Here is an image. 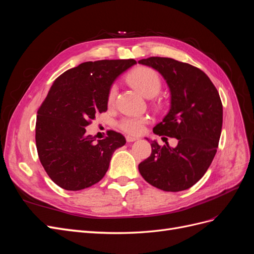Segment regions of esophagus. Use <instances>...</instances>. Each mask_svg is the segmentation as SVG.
<instances>
[{"instance_id": "esophagus-1", "label": "esophagus", "mask_w": 254, "mask_h": 254, "mask_svg": "<svg viewBox=\"0 0 254 254\" xmlns=\"http://www.w3.org/2000/svg\"><path fill=\"white\" fill-rule=\"evenodd\" d=\"M137 140V137L136 136H133V135H126V141L127 142H134V141H136Z\"/></svg>"}]
</instances>
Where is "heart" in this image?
I'll return each instance as SVG.
<instances>
[{"label":"heart","mask_w":254,"mask_h":254,"mask_svg":"<svg viewBox=\"0 0 254 254\" xmlns=\"http://www.w3.org/2000/svg\"><path fill=\"white\" fill-rule=\"evenodd\" d=\"M126 80L129 84H131L133 88L139 90L141 93L148 97L157 96L161 90H162V79L160 75L151 67L147 66H140L130 72ZM118 89L115 84H112L108 92V104L113 105L117 98ZM159 106V103H156ZM148 122V119L145 117H127L122 119L119 123V127L123 131L131 133V134H139L143 131L144 125Z\"/></svg>","instance_id":"obj_1"}]
</instances>
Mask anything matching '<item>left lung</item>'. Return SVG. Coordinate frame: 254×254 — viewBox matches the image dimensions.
Here are the masks:
<instances>
[{
    "instance_id": "obj_1",
    "label": "left lung",
    "mask_w": 254,
    "mask_h": 254,
    "mask_svg": "<svg viewBox=\"0 0 254 254\" xmlns=\"http://www.w3.org/2000/svg\"><path fill=\"white\" fill-rule=\"evenodd\" d=\"M139 64L157 70L171 89V110L153 133L178 140L174 148L167 142L160 146L151 141V155L139 164L140 174L162 190H188L202 178L217 151L222 127L219 93L194 65L166 57H149Z\"/></svg>"
}]
</instances>
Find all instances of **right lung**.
I'll return each mask as SVG.
<instances>
[{
  "label": "right lung",
  "mask_w": 254,
  "mask_h": 254,
  "mask_svg": "<svg viewBox=\"0 0 254 254\" xmlns=\"http://www.w3.org/2000/svg\"><path fill=\"white\" fill-rule=\"evenodd\" d=\"M134 59L83 63L61 74L37 111L36 146L50 178L66 190H79L103 179L114 150L125 145L120 132L105 139L86 134L95 115L107 111L108 92Z\"/></svg>",
  "instance_id": "1"
}]
</instances>
